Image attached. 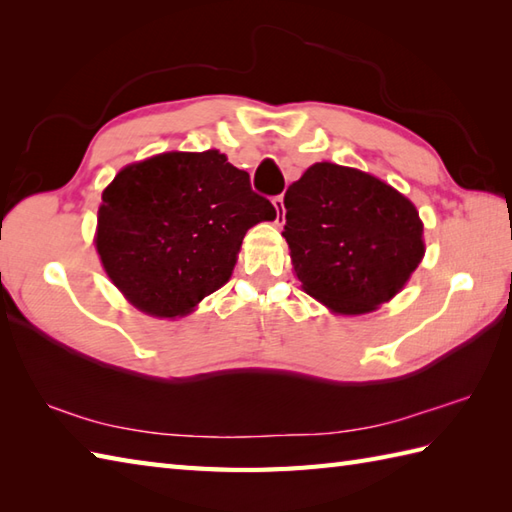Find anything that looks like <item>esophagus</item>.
I'll return each mask as SVG.
<instances>
[{"instance_id": "34e87169", "label": "esophagus", "mask_w": 512, "mask_h": 512, "mask_svg": "<svg viewBox=\"0 0 512 512\" xmlns=\"http://www.w3.org/2000/svg\"><path fill=\"white\" fill-rule=\"evenodd\" d=\"M273 204H275V209H277V220H275V224H277V226H281V224H284V220H286L284 198H281V195H275V198H273Z\"/></svg>"}]
</instances>
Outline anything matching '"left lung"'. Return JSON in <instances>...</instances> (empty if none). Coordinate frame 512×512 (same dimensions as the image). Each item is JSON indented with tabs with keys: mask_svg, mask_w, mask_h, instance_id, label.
<instances>
[{
	"mask_svg": "<svg viewBox=\"0 0 512 512\" xmlns=\"http://www.w3.org/2000/svg\"><path fill=\"white\" fill-rule=\"evenodd\" d=\"M284 206L281 235L301 288L336 314L376 310L424 257L416 206L365 171L317 162L290 184Z\"/></svg>",
	"mask_w": 512,
	"mask_h": 512,
	"instance_id": "obj_1",
	"label": "left lung"
}]
</instances>
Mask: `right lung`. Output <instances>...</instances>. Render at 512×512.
Instances as JSON below:
<instances>
[{"label": "right lung", "mask_w": 512, "mask_h": 512, "mask_svg": "<svg viewBox=\"0 0 512 512\" xmlns=\"http://www.w3.org/2000/svg\"><path fill=\"white\" fill-rule=\"evenodd\" d=\"M277 211L217 149L134 162L103 191L94 244L140 312L176 319L233 275L248 228Z\"/></svg>", "instance_id": "1"}]
</instances>
